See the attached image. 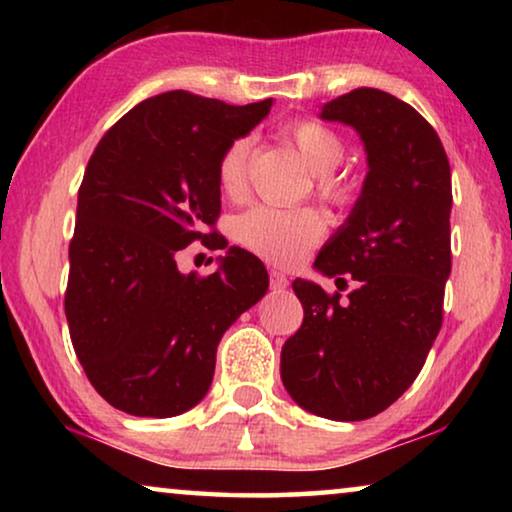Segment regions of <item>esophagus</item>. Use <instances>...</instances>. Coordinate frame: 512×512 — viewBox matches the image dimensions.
Returning a JSON list of instances; mask_svg holds the SVG:
<instances>
[{
  "label": "esophagus",
  "mask_w": 512,
  "mask_h": 512,
  "mask_svg": "<svg viewBox=\"0 0 512 512\" xmlns=\"http://www.w3.org/2000/svg\"><path fill=\"white\" fill-rule=\"evenodd\" d=\"M270 286L275 291H282V289H286V286H289V279H286L284 272L270 270Z\"/></svg>",
  "instance_id": "34e87169"
}]
</instances>
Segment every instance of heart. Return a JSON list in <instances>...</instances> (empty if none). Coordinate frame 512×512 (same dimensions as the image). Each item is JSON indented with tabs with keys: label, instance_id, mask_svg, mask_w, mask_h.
<instances>
[{
	"label": "heart",
	"instance_id": "obj_1",
	"mask_svg": "<svg viewBox=\"0 0 512 512\" xmlns=\"http://www.w3.org/2000/svg\"><path fill=\"white\" fill-rule=\"evenodd\" d=\"M289 142L300 151L307 165L317 172L321 198L333 205H347L352 200V186L335 172L345 158V144L331 128L317 121H298L286 130ZM251 144L247 137L233 139L219 158L216 177L221 191L237 198L247 186ZM235 240L244 249L268 258L272 263H293L314 247L326 233L324 216L314 209H279L256 205L235 219Z\"/></svg>",
	"mask_w": 512,
	"mask_h": 512
}]
</instances>
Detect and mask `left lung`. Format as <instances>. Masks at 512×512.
I'll return each mask as SVG.
<instances>
[{
    "label": "left lung",
    "mask_w": 512,
    "mask_h": 512,
    "mask_svg": "<svg viewBox=\"0 0 512 512\" xmlns=\"http://www.w3.org/2000/svg\"><path fill=\"white\" fill-rule=\"evenodd\" d=\"M324 121L359 132L368 174L314 270L345 298L296 279L303 326L282 347V382L312 415L361 422L415 382L443 324L452 270L450 160L429 121L398 97L356 88L324 104Z\"/></svg>",
    "instance_id": "left-lung-1"
}]
</instances>
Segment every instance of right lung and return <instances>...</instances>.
Here are the masks:
<instances>
[{"instance_id": "1", "label": "right lung", "mask_w": 512, "mask_h": 512, "mask_svg": "<svg viewBox=\"0 0 512 512\" xmlns=\"http://www.w3.org/2000/svg\"><path fill=\"white\" fill-rule=\"evenodd\" d=\"M270 107L170 90L111 125L88 160L65 314L90 384L128 415L163 419L198 405L223 333L268 291V270L247 249L230 247L209 277L184 275L177 254L216 235L207 226L221 212V153Z\"/></svg>"}]
</instances>
